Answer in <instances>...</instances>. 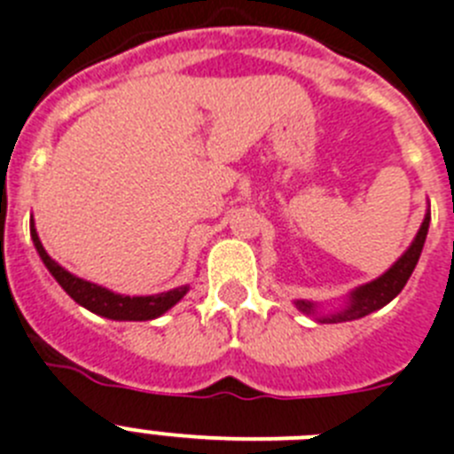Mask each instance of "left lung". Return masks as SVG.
<instances>
[{
  "label": "left lung",
  "mask_w": 454,
  "mask_h": 454,
  "mask_svg": "<svg viewBox=\"0 0 454 454\" xmlns=\"http://www.w3.org/2000/svg\"><path fill=\"white\" fill-rule=\"evenodd\" d=\"M429 220L432 215L427 213L425 223H422L420 231L415 236V241L411 243V248L399 257L395 267L385 271L380 278H376L373 283H366V286L357 287L353 292V297H350V303H348L346 309L334 313V316H327V317H320V322H348V320H357V317H364L373 310L383 309L385 303H389L392 299L403 290L406 286V280L411 278V273H413L415 264L420 260V253H422V246H425V239H427V230H429ZM299 310L303 313H313V303L309 301H297Z\"/></svg>",
  "instance_id": "8db88e82"
}]
</instances>
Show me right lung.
Returning <instances> with one entry per match:
<instances>
[{"instance_id":"1","label":"right lung","mask_w":454,"mask_h":454,"mask_svg":"<svg viewBox=\"0 0 454 454\" xmlns=\"http://www.w3.org/2000/svg\"><path fill=\"white\" fill-rule=\"evenodd\" d=\"M29 234H32V241L36 246V253L41 254V260L48 267V271L55 276V280L62 286V290L74 301L85 306V309L97 313V316L111 317V320H153V317H160L162 313H167L174 303H178L185 297L187 286L176 287L171 292H162V294H153V297H122V294H115V292L106 290V287H99L95 283L76 278L74 273H69L67 269L59 267L58 262L51 260L43 246H41L39 234L34 230V223L29 227Z\"/></svg>"}]
</instances>
